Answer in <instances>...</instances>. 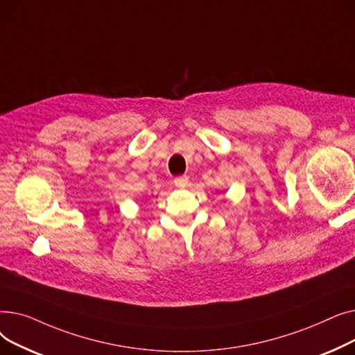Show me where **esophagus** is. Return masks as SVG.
Segmentation results:
<instances>
[{"label":"esophagus","mask_w":355,"mask_h":355,"mask_svg":"<svg viewBox=\"0 0 355 355\" xmlns=\"http://www.w3.org/2000/svg\"><path fill=\"white\" fill-rule=\"evenodd\" d=\"M174 184H175V187H178V189H185L189 185V177H185V175L177 177L174 180Z\"/></svg>","instance_id":"34e87169"}]
</instances>
